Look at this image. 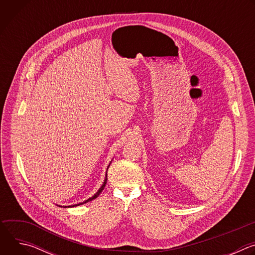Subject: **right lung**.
Returning <instances> with one entry per match:
<instances>
[{"label": "right lung", "mask_w": 255, "mask_h": 255, "mask_svg": "<svg viewBox=\"0 0 255 255\" xmlns=\"http://www.w3.org/2000/svg\"><path fill=\"white\" fill-rule=\"evenodd\" d=\"M110 166V164L108 165V167ZM108 169V168H107ZM107 179H108V177H107V172H106V177H105V180H104V184L102 185V187L99 189V191L92 197V198H90V199H88L87 201H85V202H83V203H80V204H77V205H74V206H68V207H76V206H80V205H83V204H85V203H88V202H90V201H93L94 199H96L97 197H99V195L102 193V191L104 190V188H105V186H106V184H107Z\"/></svg>", "instance_id": "obj_1"}]
</instances>
